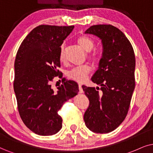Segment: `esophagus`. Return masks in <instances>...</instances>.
I'll list each match as a JSON object with an SVG mask.
<instances>
[{
  "mask_svg": "<svg viewBox=\"0 0 153 153\" xmlns=\"http://www.w3.org/2000/svg\"><path fill=\"white\" fill-rule=\"evenodd\" d=\"M78 87H79V92H80V93H82L83 90H82V85H81L80 84H79Z\"/></svg>",
  "mask_w": 153,
  "mask_h": 153,
  "instance_id": "34e87169",
  "label": "esophagus"
}]
</instances>
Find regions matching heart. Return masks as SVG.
Here are the masks:
<instances>
[{
    "instance_id": "heart-1",
    "label": "heart",
    "mask_w": 153,
    "mask_h": 153,
    "mask_svg": "<svg viewBox=\"0 0 153 153\" xmlns=\"http://www.w3.org/2000/svg\"><path fill=\"white\" fill-rule=\"evenodd\" d=\"M77 42L82 49L85 51H91L94 49V40L88 36H80L77 39ZM88 57L91 61L96 62L99 60L100 54L98 52L93 51L88 54ZM60 61H65V46L64 44L61 46L60 49L59 54ZM91 72V67L89 65H82L79 66H75L71 70H69L66 73L67 78L70 80H74L78 82H83L86 80L88 75Z\"/></svg>"
}]
</instances>
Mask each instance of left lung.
I'll use <instances>...</instances> for the list:
<instances>
[{
    "label": "left lung",
    "instance_id": "left-lung-1",
    "mask_svg": "<svg viewBox=\"0 0 153 153\" xmlns=\"http://www.w3.org/2000/svg\"><path fill=\"white\" fill-rule=\"evenodd\" d=\"M85 34L102 40L103 52L99 68L91 78L100 88L82 86L90 101L84 121L92 132L107 133L115 130L128 114L135 88V53L125 34L111 25H93Z\"/></svg>",
    "mask_w": 153,
    "mask_h": 153
}]
</instances>
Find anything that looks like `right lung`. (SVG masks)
Masks as SVG:
<instances>
[{"instance_id":"1","label":"right lung","mask_w":153,"mask_h":153,"mask_svg":"<svg viewBox=\"0 0 153 153\" xmlns=\"http://www.w3.org/2000/svg\"><path fill=\"white\" fill-rule=\"evenodd\" d=\"M74 26L42 25L23 40L15 61L14 91L19 114L27 128L40 136H51L62 128L58 111L63 104L78 94V85L63 78L58 68L60 49ZM62 85L54 92V76Z\"/></svg>"}]
</instances>
